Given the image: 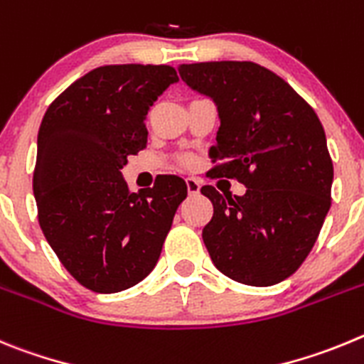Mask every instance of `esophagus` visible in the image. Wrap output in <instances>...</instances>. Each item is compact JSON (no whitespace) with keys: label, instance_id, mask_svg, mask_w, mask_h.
Masks as SVG:
<instances>
[{"label":"esophagus","instance_id":"34e87169","mask_svg":"<svg viewBox=\"0 0 364 364\" xmlns=\"http://www.w3.org/2000/svg\"><path fill=\"white\" fill-rule=\"evenodd\" d=\"M199 188H201V185H199L198 179L186 178V190H188L190 196H198L199 194Z\"/></svg>","mask_w":364,"mask_h":364}]
</instances>
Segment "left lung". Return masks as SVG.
<instances>
[{"mask_svg":"<svg viewBox=\"0 0 364 364\" xmlns=\"http://www.w3.org/2000/svg\"><path fill=\"white\" fill-rule=\"evenodd\" d=\"M178 70L218 107L212 174L247 186L234 198L201 188L214 205L203 228L212 263L237 283H281L306 259L332 203L333 165L319 117L287 81L252 61Z\"/></svg>","mask_w":364,"mask_h":364,"instance_id":"obj_1","label":"left lung"}]
</instances>
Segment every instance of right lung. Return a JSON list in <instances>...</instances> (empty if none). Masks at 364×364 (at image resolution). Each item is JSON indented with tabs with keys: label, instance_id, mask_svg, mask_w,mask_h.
Returning a JSON list of instances; mask_svg holds the SVG:
<instances>
[{
	"label": "right lung",
	"instance_id": "obj_1",
	"mask_svg": "<svg viewBox=\"0 0 364 364\" xmlns=\"http://www.w3.org/2000/svg\"><path fill=\"white\" fill-rule=\"evenodd\" d=\"M178 81L168 65H105L55 97L41 121L32 181L39 227L92 292H121L149 276L186 198L178 176L134 194L121 174L145 149L150 107Z\"/></svg>",
	"mask_w": 364,
	"mask_h": 364
}]
</instances>
